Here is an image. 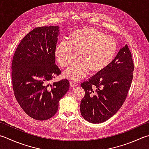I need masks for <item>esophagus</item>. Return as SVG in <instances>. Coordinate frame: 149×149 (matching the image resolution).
<instances>
[{"mask_svg": "<svg viewBox=\"0 0 149 149\" xmlns=\"http://www.w3.org/2000/svg\"><path fill=\"white\" fill-rule=\"evenodd\" d=\"M77 85V84H76L75 83H74V82H70V86L71 87L76 86Z\"/></svg>", "mask_w": 149, "mask_h": 149, "instance_id": "obj_1", "label": "esophagus"}]
</instances>
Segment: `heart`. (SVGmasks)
<instances>
[{
  "instance_id": "1",
  "label": "heart",
  "mask_w": 149,
  "mask_h": 149,
  "mask_svg": "<svg viewBox=\"0 0 149 149\" xmlns=\"http://www.w3.org/2000/svg\"><path fill=\"white\" fill-rule=\"evenodd\" d=\"M118 43L112 36L95 28H85L75 30L70 36V41L58 43L55 55L59 65L66 68L76 59L64 73L70 79L80 81L88 73L97 74L105 70L114 58Z\"/></svg>"
}]
</instances>
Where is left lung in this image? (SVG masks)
<instances>
[{"mask_svg": "<svg viewBox=\"0 0 149 149\" xmlns=\"http://www.w3.org/2000/svg\"><path fill=\"white\" fill-rule=\"evenodd\" d=\"M134 65L126 45L103 72L81 84L84 96L81 102V113L92 123L108 120L123 105L130 88Z\"/></svg>", "mask_w": 149, "mask_h": 149, "instance_id": "obj_1", "label": "left lung"}]
</instances>
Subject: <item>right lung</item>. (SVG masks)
Masks as SVG:
<instances>
[{"label": "right lung", "instance_id": "add662e5", "mask_svg": "<svg viewBox=\"0 0 149 149\" xmlns=\"http://www.w3.org/2000/svg\"><path fill=\"white\" fill-rule=\"evenodd\" d=\"M59 33L58 26L34 28L22 39L13 55L11 79L15 96L22 110L37 120L53 117L69 89L67 79L50 84L61 74L55 64Z\"/></svg>", "mask_w": 149, "mask_h": 149}]
</instances>
